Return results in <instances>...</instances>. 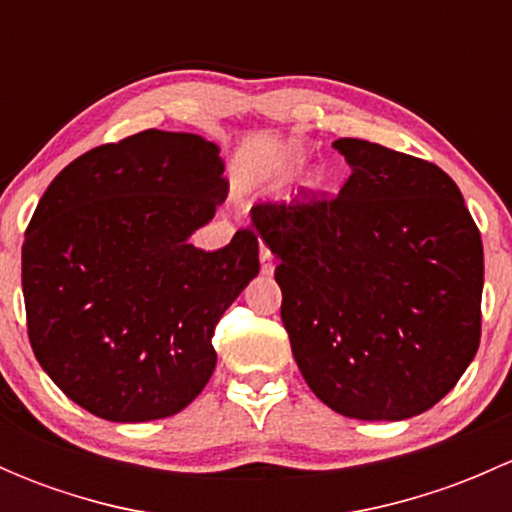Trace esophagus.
Here are the masks:
<instances>
[{
	"label": "esophagus",
	"mask_w": 512,
	"mask_h": 512,
	"mask_svg": "<svg viewBox=\"0 0 512 512\" xmlns=\"http://www.w3.org/2000/svg\"><path fill=\"white\" fill-rule=\"evenodd\" d=\"M260 262H262V275H272V272H275V255H272L267 245H260Z\"/></svg>",
	"instance_id": "esophagus-1"
}]
</instances>
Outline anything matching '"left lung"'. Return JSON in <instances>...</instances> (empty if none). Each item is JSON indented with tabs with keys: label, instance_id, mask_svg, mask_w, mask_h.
Here are the masks:
<instances>
[{
	"label": "left lung",
	"instance_id": "8db88e82",
	"mask_svg": "<svg viewBox=\"0 0 512 512\" xmlns=\"http://www.w3.org/2000/svg\"><path fill=\"white\" fill-rule=\"evenodd\" d=\"M337 195L257 203L280 265L282 324L309 389L337 414L401 421L456 386L480 344L483 242L458 185L359 138Z\"/></svg>",
	"mask_w": 512,
	"mask_h": 512
}]
</instances>
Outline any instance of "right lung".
Masks as SVG:
<instances>
[{
	"label": "right lung",
	"instance_id": "obj_1",
	"mask_svg": "<svg viewBox=\"0 0 512 512\" xmlns=\"http://www.w3.org/2000/svg\"><path fill=\"white\" fill-rule=\"evenodd\" d=\"M220 148L143 131L66 165L22 247L36 361L106 421L183 411L215 369V324L260 272L252 227L215 252L188 242L225 200Z\"/></svg>",
	"mask_w": 512,
	"mask_h": 512
}]
</instances>
